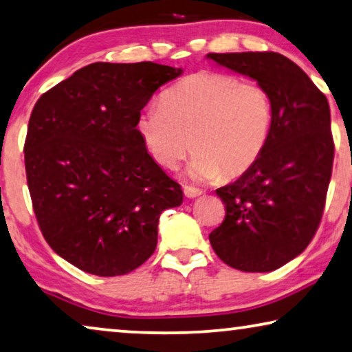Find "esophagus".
<instances>
[{"label": "esophagus", "mask_w": 352, "mask_h": 352, "mask_svg": "<svg viewBox=\"0 0 352 352\" xmlns=\"http://www.w3.org/2000/svg\"><path fill=\"white\" fill-rule=\"evenodd\" d=\"M183 192H185V196L190 197V199H194V197L201 196V194H202V191L199 190V188H194V186H185V188H183Z\"/></svg>", "instance_id": "1"}]
</instances>
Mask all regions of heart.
Wrapping results in <instances>:
<instances>
[{"instance_id":"1","label":"heart","mask_w":352,"mask_h":352,"mask_svg":"<svg viewBox=\"0 0 352 352\" xmlns=\"http://www.w3.org/2000/svg\"><path fill=\"white\" fill-rule=\"evenodd\" d=\"M272 104L259 83L224 72L186 77L161 96L160 107L140 113L138 129L155 161L175 169L194 145L188 166L194 180L245 174L264 151Z\"/></svg>"}]
</instances>
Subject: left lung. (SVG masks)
<instances>
[{
	"label": "left lung",
	"mask_w": 352,
	"mask_h": 352,
	"mask_svg": "<svg viewBox=\"0 0 352 352\" xmlns=\"http://www.w3.org/2000/svg\"><path fill=\"white\" fill-rule=\"evenodd\" d=\"M207 56L254 78L272 104L259 160L217 190L226 217L208 235L210 243L234 269L272 272L300 254L321 223L335 150L329 101L296 63L276 52Z\"/></svg>",
	"instance_id": "obj_1"
}]
</instances>
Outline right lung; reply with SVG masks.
<instances>
[{
  "mask_svg": "<svg viewBox=\"0 0 352 352\" xmlns=\"http://www.w3.org/2000/svg\"><path fill=\"white\" fill-rule=\"evenodd\" d=\"M182 69L93 63L50 88L31 112L25 170L45 242L77 269L126 275L153 254L158 221L182 186L146 151L138 122Z\"/></svg>",
  "mask_w": 352,
  "mask_h": 352,
  "instance_id": "add662e5",
  "label": "right lung"
}]
</instances>
